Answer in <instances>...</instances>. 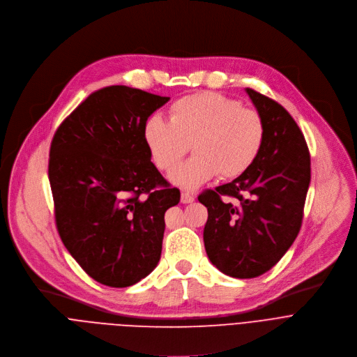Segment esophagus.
Returning <instances> with one entry per match:
<instances>
[{
    "instance_id": "esophagus-1",
    "label": "esophagus",
    "mask_w": 357,
    "mask_h": 357,
    "mask_svg": "<svg viewBox=\"0 0 357 357\" xmlns=\"http://www.w3.org/2000/svg\"><path fill=\"white\" fill-rule=\"evenodd\" d=\"M195 199V197L191 194V192H188V191H181V202L183 204H190V202H192Z\"/></svg>"
}]
</instances>
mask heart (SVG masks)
Here are the masks:
<instances>
[{"mask_svg": "<svg viewBox=\"0 0 357 357\" xmlns=\"http://www.w3.org/2000/svg\"><path fill=\"white\" fill-rule=\"evenodd\" d=\"M170 121L152 116L145 139L156 166L170 173L192 155L173 176V181L195 188L215 177L236 178L257 160L264 145L266 126L256 109L218 93L183 97L169 108Z\"/></svg>", "mask_w": 357, "mask_h": 357, "instance_id": "heart-1", "label": "heart"}]
</instances>
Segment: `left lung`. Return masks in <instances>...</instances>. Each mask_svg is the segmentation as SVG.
<instances>
[{"instance_id": "1", "label": "left lung", "mask_w": 357, "mask_h": 357, "mask_svg": "<svg viewBox=\"0 0 357 357\" xmlns=\"http://www.w3.org/2000/svg\"><path fill=\"white\" fill-rule=\"evenodd\" d=\"M246 93L266 126L260 156L245 174L198 195L208 209L206 255L236 278L264 274L290 249L303 225L311 181L310 151L297 122L273 98L253 89Z\"/></svg>"}]
</instances>
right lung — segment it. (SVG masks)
I'll use <instances>...</instances> for the list:
<instances>
[{
	"label": "right lung",
	"mask_w": 357,
	"mask_h": 357,
	"mask_svg": "<svg viewBox=\"0 0 357 357\" xmlns=\"http://www.w3.org/2000/svg\"><path fill=\"white\" fill-rule=\"evenodd\" d=\"M170 98L126 86L91 93L56 129L49 181L59 236L108 287H129L159 263L165 212L177 205L151 162L148 118Z\"/></svg>",
	"instance_id": "add662e5"
}]
</instances>
